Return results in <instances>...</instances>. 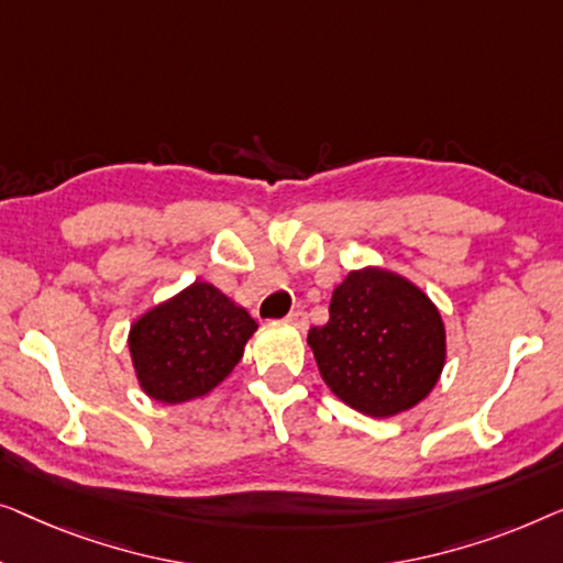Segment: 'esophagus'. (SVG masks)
<instances>
[{"mask_svg":"<svg viewBox=\"0 0 563 563\" xmlns=\"http://www.w3.org/2000/svg\"><path fill=\"white\" fill-rule=\"evenodd\" d=\"M285 323H290V327H296V329H306L308 316H306V311H290L288 316H285Z\"/></svg>","mask_w":563,"mask_h":563,"instance_id":"1","label":"esophagus"}]
</instances>
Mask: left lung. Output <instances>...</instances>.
<instances>
[{
	"instance_id": "obj_1",
	"label": "left lung",
	"mask_w": 563,
	"mask_h": 563,
	"mask_svg": "<svg viewBox=\"0 0 563 563\" xmlns=\"http://www.w3.org/2000/svg\"><path fill=\"white\" fill-rule=\"evenodd\" d=\"M308 346L329 390L372 418L418 406L446 362L439 308L383 267L352 271L336 285L329 321L308 331Z\"/></svg>"
}]
</instances>
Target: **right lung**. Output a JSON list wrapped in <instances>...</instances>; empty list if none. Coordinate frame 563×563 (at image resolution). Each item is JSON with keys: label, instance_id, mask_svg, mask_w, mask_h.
<instances>
[{"label": "right lung", "instance_id": "right-lung-1", "mask_svg": "<svg viewBox=\"0 0 563 563\" xmlns=\"http://www.w3.org/2000/svg\"><path fill=\"white\" fill-rule=\"evenodd\" d=\"M255 331L242 306L196 280L142 313L126 342L142 390L173 406L211 393L236 367Z\"/></svg>", "mask_w": 563, "mask_h": 563}]
</instances>
